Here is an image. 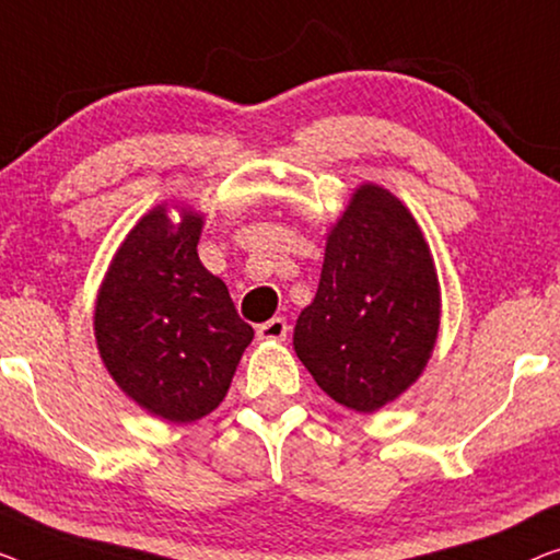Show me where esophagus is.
Returning <instances> with one entry per match:
<instances>
[{"label":"esophagus","instance_id":"obj_1","mask_svg":"<svg viewBox=\"0 0 560 560\" xmlns=\"http://www.w3.org/2000/svg\"><path fill=\"white\" fill-rule=\"evenodd\" d=\"M256 334H258V339H266V341H283L289 334V324H287V319H281V316H273V319L261 324Z\"/></svg>","mask_w":560,"mask_h":560}]
</instances>
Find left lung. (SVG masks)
I'll use <instances>...</instances> for the list:
<instances>
[{"mask_svg":"<svg viewBox=\"0 0 560 560\" xmlns=\"http://www.w3.org/2000/svg\"><path fill=\"white\" fill-rule=\"evenodd\" d=\"M440 329L428 241L402 200L364 183L327 236L294 349L334 402L377 412L420 377Z\"/></svg>","mask_w":560,"mask_h":560,"instance_id":"obj_1","label":"left lung"}]
</instances>
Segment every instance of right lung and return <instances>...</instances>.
Wrapping results in <instances>:
<instances>
[{
	"label": "right lung",
	"mask_w": 560,
	"mask_h": 560,
	"mask_svg": "<svg viewBox=\"0 0 560 560\" xmlns=\"http://www.w3.org/2000/svg\"><path fill=\"white\" fill-rule=\"evenodd\" d=\"M203 215L155 206L125 236L97 291L95 339L118 387L150 415L196 422L223 402L254 329L200 264Z\"/></svg>",
	"instance_id": "1"
}]
</instances>
